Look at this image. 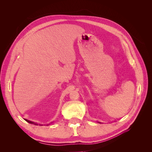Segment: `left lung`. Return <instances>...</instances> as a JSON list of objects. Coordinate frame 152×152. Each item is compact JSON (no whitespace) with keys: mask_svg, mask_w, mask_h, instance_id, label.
<instances>
[{"mask_svg":"<svg viewBox=\"0 0 152 152\" xmlns=\"http://www.w3.org/2000/svg\"><path fill=\"white\" fill-rule=\"evenodd\" d=\"M99 123H101V122H99Z\"/></svg>","mask_w":152,"mask_h":152,"instance_id":"left-lung-1","label":"left lung"}]
</instances>
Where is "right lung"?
Listing matches in <instances>:
<instances>
[{"label":"right lung","mask_w":152,"mask_h":152,"mask_svg":"<svg viewBox=\"0 0 152 152\" xmlns=\"http://www.w3.org/2000/svg\"><path fill=\"white\" fill-rule=\"evenodd\" d=\"M25 120L27 122H28V123L31 124H34V125H35V126H38V125H39V126H43V124H38V123H36V122H31V121H28V120H26V119H25ZM52 123H53V122H52ZM50 124H51V123H50ZM49 124H48L47 126H48Z\"/></svg>","instance_id":"add662e5"}]
</instances>
